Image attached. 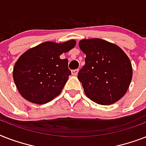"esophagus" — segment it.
I'll list each match as a JSON object with an SVG mask.
<instances>
[{"label": "esophagus", "mask_w": 146, "mask_h": 146, "mask_svg": "<svg viewBox=\"0 0 146 146\" xmlns=\"http://www.w3.org/2000/svg\"><path fill=\"white\" fill-rule=\"evenodd\" d=\"M78 72H79V70H78V69H76V70H73L71 71V73H72V75L73 76L77 75Z\"/></svg>", "instance_id": "esophagus-1"}]
</instances>
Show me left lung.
Segmentation results:
<instances>
[{
  "label": "left lung",
  "mask_w": 146,
  "mask_h": 146,
  "mask_svg": "<svg viewBox=\"0 0 146 146\" xmlns=\"http://www.w3.org/2000/svg\"><path fill=\"white\" fill-rule=\"evenodd\" d=\"M79 46L86 54V64L78 79L87 97L102 105L119 101L133 77L129 57L120 47L100 38L82 39Z\"/></svg>",
  "instance_id": "1"
}]
</instances>
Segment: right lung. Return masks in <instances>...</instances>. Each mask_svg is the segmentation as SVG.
I'll list each match as a JSON object with an SVG mask.
<instances>
[{"label":"right lung","instance_id":"1","mask_svg":"<svg viewBox=\"0 0 146 146\" xmlns=\"http://www.w3.org/2000/svg\"><path fill=\"white\" fill-rule=\"evenodd\" d=\"M75 40L43 42L29 49L14 65L13 77L18 91L29 102L42 104L59 96L71 71L60 56L75 47Z\"/></svg>","mask_w":146,"mask_h":146}]
</instances>
